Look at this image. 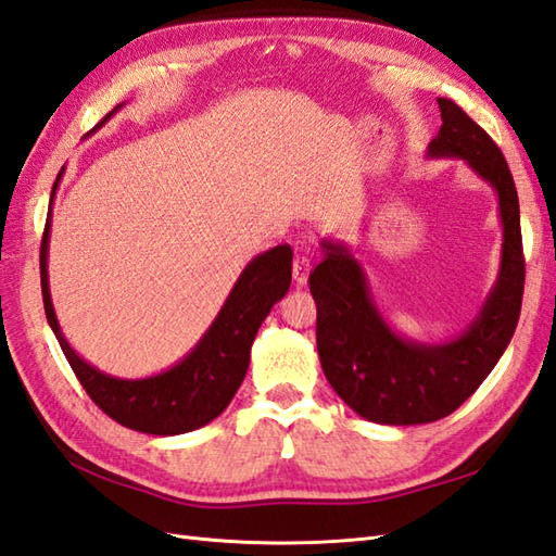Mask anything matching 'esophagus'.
I'll return each mask as SVG.
<instances>
[{"label":"esophagus","instance_id":"34e87169","mask_svg":"<svg viewBox=\"0 0 556 556\" xmlns=\"http://www.w3.org/2000/svg\"><path fill=\"white\" fill-rule=\"evenodd\" d=\"M291 273H293L295 287H303V283L307 281V275H309V261H307L305 255H303V257H295Z\"/></svg>","mask_w":556,"mask_h":556}]
</instances>
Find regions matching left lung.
<instances>
[{
	"label": "left lung",
	"instance_id": "left-lung-1",
	"mask_svg": "<svg viewBox=\"0 0 556 556\" xmlns=\"http://www.w3.org/2000/svg\"><path fill=\"white\" fill-rule=\"evenodd\" d=\"M441 130L429 156L467 161L495 189L502 219L500 275L467 331L447 343L397 337L374 305L363 267L343 243L321 241L325 261L309 273L317 303V353L343 403L377 424L443 419L476 393L514 337L521 315L526 261L514 177L502 151L455 101L438 99Z\"/></svg>",
	"mask_w": 556,
	"mask_h": 556
}]
</instances>
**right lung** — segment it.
<instances>
[{
	"label": "right lung",
	"mask_w": 556,
	"mask_h": 556,
	"mask_svg": "<svg viewBox=\"0 0 556 556\" xmlns=\"http://www.w3.org/2000/svg\"><path fill=\"white\" fill-rule=\"evenodd\" d=\"M121 106L123 103L103 115V121L94 130H99ZM61 175L63 170L56 177L54 189H51V201H54V191L59 187ZM49 227L51 211L47 213L40 247L45 315L51 331L56 333L61 351L66 355L77 381L83 383L87 395L94 400V405L101 412H106L113 421H118L132 431L151 435L187 433L201 429V426L223 415L225 407L231 403V397L239 391L243 377H247L251 363V345L257 329H261L263 319L269 315L273 305L281 301L283 293L291 287L293 251L289 243L253 257L237 279L235 289L227 295V301L217 313L211 329L203 333V339L182 363L156 374V377L115 379L99 371L97 367L87 365L61 333L54 303H51L47 275Z\"/></svg>",
	"instance_id": "right-lung-1"
}]
</instances>
